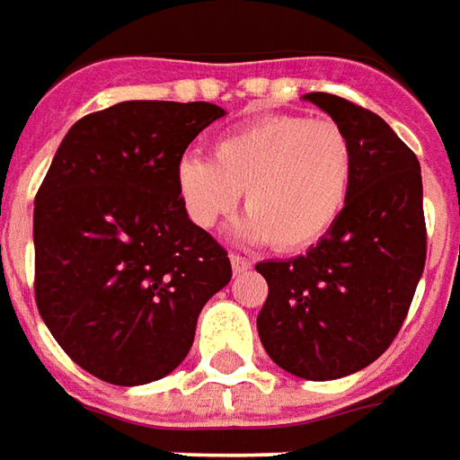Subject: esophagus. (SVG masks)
I'll return each instance as SVG.
<instances>
[{
  "instance_id": "1",
  "label": "esophagus",
  "mask_w": 460,
  "mask_h": 460,
  "mask_svg": "<svg viewBox=\"0 0 460 460\" xmlns=\"http://www.w3.org/2000/svg\"><path fill=\"white\" fill-rule=\"evenodd\" d=\"M230 265H233V272H245L252 267V262L247 257L237 255V252H230Z\"/></svg>"
}]
</instances>
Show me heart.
Listing matches in <instances>:
<instances>
[{"label":"heart","mask_w":460,"mask_h":460,"mask_svg":"<svg viewBox=\"0 0 460 460\" xmlns=\"http://www.w3.org/2000/svg\"><path fill=\"white\" fill-rule=\"evenodd\" d=\"M213 158L185 155L175 188L185 213L210 230L240 203L237 233L279 250H302L329 233L349 203L354 146L340 123L299 113H270L213 141Z\"/></svg>","instance_id":"1"}]
</instances>
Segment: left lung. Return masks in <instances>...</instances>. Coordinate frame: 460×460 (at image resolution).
I'll return each instance as SVG.
<instances>
[{
    "instance_id": "obj_1",
    "label": "left lung",
    "mask_w": 460,
    "mask_h": 460,
    "mask_svg": "<svg viewBox=\"0 0 460 460\" xmlns=\"http://www.w3.org/2000/svg\"><path fill=\"white\" fill-rule=\"evenodd\" d=\"M347 131L357 165L349 203L307 255L257 262L267 299L260 341L277 367L329 381L379 359L396 340L426 265L419 158L369 109L307 93Z\"/></svg>"
}]
</instances>
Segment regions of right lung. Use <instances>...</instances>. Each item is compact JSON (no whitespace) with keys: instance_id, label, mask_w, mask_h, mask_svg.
<instances>
[{"instance_id":"right-lung-1","label":"right lung","mask_w":460,"mask_h":460,"mask_svg":"<svg viewBox=\"0 0 460 460\" xmlns=\"http://www.w3.org/2000/svg\"><path fill=\"white\" fill-rule=\"evenodd\" d=\"M215 103L123 101L64 136L34 198V297L58 347L96 379L138 386L188 357L205 302L230 282L225 247L175 188Z\"/></svg>"}]
</instances>
